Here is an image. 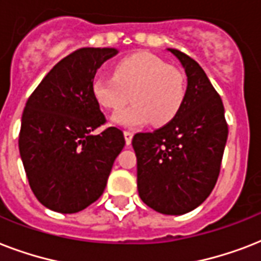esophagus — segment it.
<instances>
[{"label": "esophagus", "instance_id": "esophagus-1", "mask_svg": "<svg viewBox=\"0 0 261 261\" xmlns=\"http://www.w3.org/2000/svg\"><path fill=\"white\" fill-rule=\"evenodd\" d=\"M133 137H134V134H133L131 131H124V139H126L127 145H130Z\"/></svg>", "mask_w": 261, "mask_h": 261}]
</instances>
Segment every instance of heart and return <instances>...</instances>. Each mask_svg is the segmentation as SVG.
I'll use <instances>...</instances> for the list:
<instances>
[{
  "label": "heart",
  "mask_w": 261,
  "mask_h": 261,
  "mask_svg": "<svg viewBox=\"0 0 261 261\" xmlns=\"http://www.w3.org/2000/svg\"><path fill=\"white\" fill-rule=\"evenodd\" d=\"M92 93L98 104L120 110L112 123L122 127H138L150 120L154 126L171 122L186 97V81L178 69L147 53H139L118 62L114 77L98 74L92 81Z\"/></svg>",
  "instance_id": "obj_1"
}]
</instances>
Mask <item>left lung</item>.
I'll use <instances>...</instances> for the list:
<instances>
[{"label":"left lung","instance_id":"left-lung-1","mask_svg":"<svg viewBox=\"0 0 261 261\" xmlns=\"http://www.w3.org/2000/svg\"><path fill=\"white\" fill-rule=\"evenodd\" d=\"M187 74L186 97L171 122L133 138L143 203L167 215L200 206L219 176L227 141L222 100L199 63L174 48Z\"/></svg>","mask_w":261,"mask_h":261}]
</instances>
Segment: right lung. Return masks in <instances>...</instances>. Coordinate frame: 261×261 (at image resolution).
<instances>
[{
	"label": "right lung",
	"instance_id": "right-lung-1",
	"mask_svg": "<svg viewBox=\"0 0 261 261\" xmlns=\"http://www.w3.org/2000/svg\"><path fill=\"white\" fill-rule=\"evenodd\" d=\"M116 48L85 47L51 69L31 94L21 118L18 150L30 187L43 206L73 214L96 202L115 159L124 147L123 133L108 127L92 93L96 71Z\"/></svg>",
	"mask_w": 261,
	"mask_h": 261
}]
</instances>
